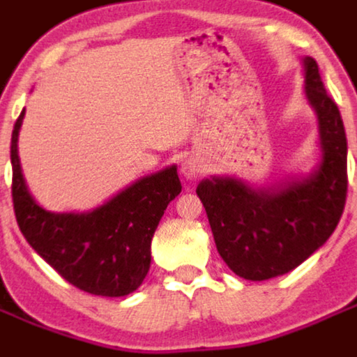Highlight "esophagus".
Instances as JSON below:
<instances>
[{"mask_svg":"<svg viewBox=\"0 0 357 357\" xmlns=\"http://www.w3.org/2000/svg\"><path fill=\"white\" fill-rule=\"evenodd\" d=\"M181 172H183L185 178L196 179L199 174L203 172V163L197 155H188L187 160L181 163Z\"/></svg>","mask_w":357,"mask_h":357,"instance_id":"34e87169","label":"esophagus"}]
</instances>
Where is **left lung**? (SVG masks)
Segmentation results:
<instances>
[{"instance_id": "1", "label": "left lung", "mask_w": 357, "mask_h": 357, "mask_svg": "<svg viewBox=\"0 0 357 357\" xmlns=\"http://www.w3.org/2000/svg\"><path fill=\"white\" fill-rule=\"evenodd\" d=\"M305 94L319 121L323 160L303 181L250 188L232 178L205 179L196 192L218 252L239 278L287 274L336 230L347 202V136L340 109L323 86L316 59L305 58Z\"/></svg>"}]
</instances>
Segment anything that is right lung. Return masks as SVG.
<instances>
[{
	"mask_svg": "<svg viewBox=\"0 0 357 357\" xmlns=\"http://www.w3.org/2000/svg\"><path fill=\"white\" fill-rule=\"evenodd\" d=\"M10 139L12 202L20 225L36 252L76 289L119 298L142 285L151 268V243L165 208L181 192L176 167L137 179L110 202L85 214H52L29 194L17 155V134Z\"/></svg>",
	"mask_w": 357,
	"mask_h": 357,
	"instance_id": "right-lung-1",
	"label": "right lung"
}]
</instances>
